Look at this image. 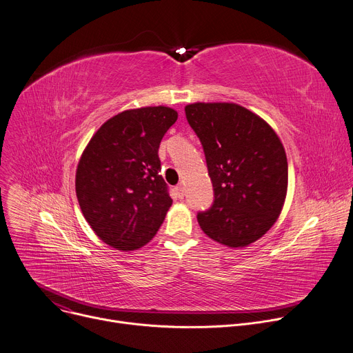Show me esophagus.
<instances>
[{"mask_svg": "<svg viewBox=\"0 0 353 353\" xmlns=\"http://www.w3.org/2000/svg\"><path fill=\"white\" fill-rule=\"evenodd\" d=\"M176 191H177V196L180 197V199H183L184 196H185V187H184V184H179L177 187H176Z\"/></svg>", "mask_w": 353, "mask_h": 353, "instance_id": "34e87169", "label": "esophagus"}]
</instances>
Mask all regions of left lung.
Listing matches in <instances>:
<instances>
[{"label":"left lung","instance_id":"obj_1","mask_svg":"<svg viewBox=\"0 0 353 353\" xmlns=\"http://www.w3.org/2000/svg\"><path fill=\"white\" fill-rule=\"evenodd\" d=\"M199 137L214 187L212 205L197 214L214 241L242 248L276 222L287 193L284 148L270 125L230 103H196L184 108Z\"/></svg>","mask_w":353,"mask_h":353}]
</instances>
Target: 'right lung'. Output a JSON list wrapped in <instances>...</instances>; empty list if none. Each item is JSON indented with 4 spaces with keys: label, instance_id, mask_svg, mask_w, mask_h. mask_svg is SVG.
<instances>
[{
    "label": "right lung",
    "instance_id": "right-lung-1",
    "mask_svg": "<svg viewBox=\"0 0 353 353\" xmlns=\"http://www.w3.org/2000/svg\"><path fill=\"white\" fill-rule=\"evenodd\" d=\"M176 121L169 107L128 110L103 123L84 149L77 200L92 231L110 246L138 249L163 223L173 200L157 152Z\"/></svg>",
    "mask_w": 353,
    "mask_h": 353
}]
</instances>
